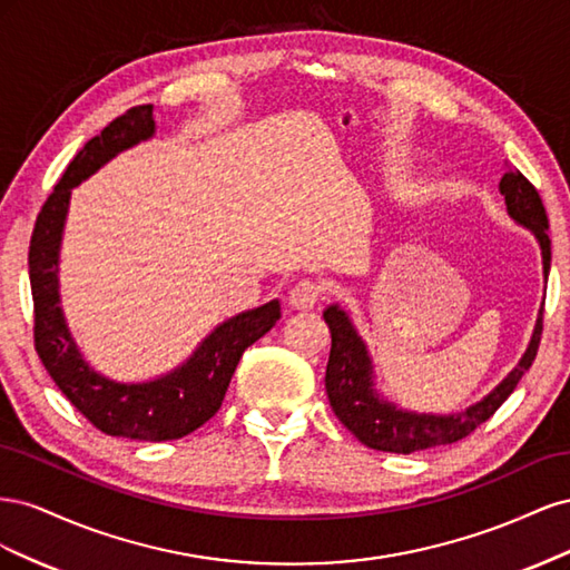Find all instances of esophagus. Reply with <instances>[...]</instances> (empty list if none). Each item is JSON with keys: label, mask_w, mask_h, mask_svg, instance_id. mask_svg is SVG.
<instances>
[{"label": "esophagus", "mask_w": 570, "mask_h": 570, "mask_svg": "<svg viewBox=\"0 0 570 570\" xmlns=\"http://www.w3.org/2000/svg\"><path fill=\"white\" fill-rule=\"evenodd\" d=\"M321 295H323V285H318L316 281H299L289 289V306L302 308V312L304 308H314Z\"/></svg>", "instance_id": "esophagus-1"}]
</instances>
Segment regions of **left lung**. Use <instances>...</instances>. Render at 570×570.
I'll return each instance as SVG.
<instances>
[{
    "mask_svg": "<svg viewBox=\"0 0 570 570\" xmlns=\"http://www.w3.org/2000/svg\"><path fill=\"white\" fill-rule=\"evenodd\" d=\"M499 193L504 195L509 216L538 237L542 249V268L547 278L551 262V243L547 235L549 220L540 193L532 187V183L521 174V170L515 168L507 170L502 183H499ZM542 314L544 304L540 308V318L534 323L530 344L523 358L519 361V366H515L488 396H482L478 404L459 413H446L444 416V413L406 411L383 400L373 383V361L364 340L358 337L350 314L337 304H331L323 312V318L333 335L331 356H327L325 368L327 400H331V406L335 411V416L342 421V425L347 428L361 444H366L377 452L411 454L430 450V446L459 442L465 435H471L478 425L485 423L492 413L507 402V396L513 392L515 385H519L523 373L532 366L540 347Z\"/></svg>",
    "mask_w": 570,
    "mask_h": 570,
    "instance_id": "1",
    "label": "left lung"
}]
</instances>
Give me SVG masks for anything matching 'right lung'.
Returning <instances> with one entry per match:
<instances>
[{"label":"right lung","instance_id":"add662e5","mask_svg":"<svg viewBox=\"0 0 570 570\" xmlns=\"http://www.w3.org/2000/svg\"><path fill=\"white\" fill-rule=\"evenodd\" d=\"M151 109V105L132 107L114 118L68 164L36 220L28 273L36 304V350L66 400L111 438L164 442L189 435L220 409L239 356L281 318V302L273 299L223 321L185 364L147 383L111 381L82 358L59 299V249L71 189L116 154L149 140L157 130Z\"/></svg>","mask_w":570,"mask_h":570}]
</instances>
